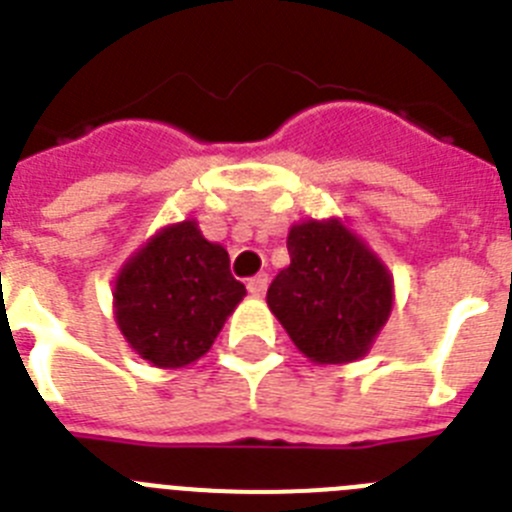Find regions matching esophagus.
Wrapping results in <instances>:
<instances>
[{
	"instance_id": "34e87169",
	"label": "esophagus",
	"mask_w": 512,
	"mask_h": 512,
	"mask_svg": "<svg viewBox=\"0 0 512 512\" xmlns=\"http://www.w3.org/2000/svg\"><path fill=\"white\" fill-rule=\"evenodd\" d=\"M266 287H269V277H266V274H256L253 279H248V292H251L253 297H264Z\"/></svg>"
}]
</instances>
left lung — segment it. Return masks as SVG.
I'll return each mask as SVG.
<instances>
[{"label": "left lung", "mask_w": 512, "mask_h": 512, "mask_svg": "<svg viewBox=\"0 0 512 512\" xmlns=\"http://www.w3.org/2000/svg\"><path fill=\"white\" fill-rule=\"evenodd\" d=\"M289 266L266 305L307 361L351 364L372 351L395 305V279L346 217H307L289 228Z\"/></svg>", "instance_id": "8db88e82"}]
</instances>
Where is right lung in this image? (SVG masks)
<instances>
[{"label": "right lung", "instance_id": "1", "mask_svg": "<svg viewBox=\"0 0 512 512\" xmlns=\"http://www.w3.org/2000/svg\"><path fill=\"white\" fill-rule=\"evenodd\" d=\"M228 266V251L207 241L194 217L158 228L115 277L112 312L122 338L158 369L200 361L246 297Z\"/></svg>", "mask_w": 512, "mask_h": 512}]
</instances>
